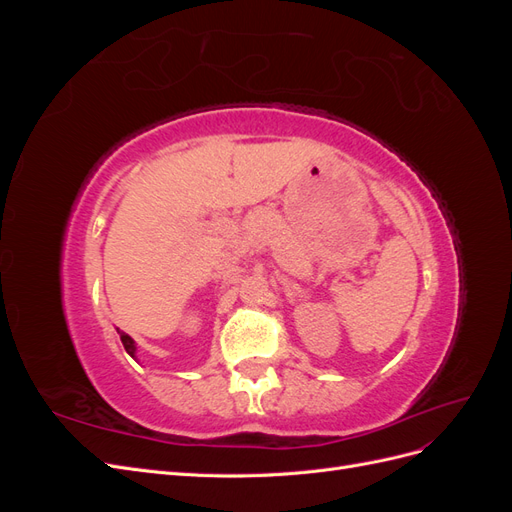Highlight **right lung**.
Here are the masks:
<instances>
[{
  "label": "right lung",
  "mask_w": 512,
  "mask_h": 512,
  "mask_svg": "<svg viewBox=\"0 0 512 512\" xmlns=\"http://www.w3.org/2000/svg\"><path fill=\"white\" fill-rule=\"evenodd\" d=\"M117 333H119V337H121L123 348H126V352L132 356V359H136V342H134V339H132L128 333H123V331H119V329H117Z\"/></svg>",
  "instance_id": "obj_1"
}]
</instances>
